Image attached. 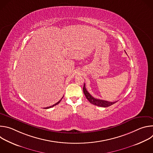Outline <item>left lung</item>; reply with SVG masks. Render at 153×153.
Instances as JSON below:
<instances>
[{"label":"left lung","mask_w":153,"mask_h":153,"mask_svg":"<svg viewBox=\"0 0 153 153\" xmlns=\"http://www.w3.org/2000/svg\"><path fill=\"white\" fill-rule=\"evenodd\" d=\"M83 93L86 97V98L88 100V101L93 104L95 105L96 106H101V107H108L112 105H113L114 103H116L117 101L116 102H108L106 100H100V99H96L94 97H93L88 92V91L86 90V87H85V84L84 83L83 85Z\"/></svg>","instance_id":"8db88e82"}]
</instances>
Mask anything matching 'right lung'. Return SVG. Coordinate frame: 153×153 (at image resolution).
<instances>
[{"instance_id": "obj_1", "label": "right lung", "mask_w": 153, "mask_h": 153, "mask_svg": "<svg viewBox=\"0 0 153 153\" xmlns=\"http://www.w3.org/2000/svg\"><path fill=\"white\" fill-rule=\"evenodd\" d=\"M62 98H63V97H62ZM62 99H60V100H59V102H57V103H55V104H54V105H52V106H48V107H46V108H45V109H48V108H51V107H53V106H56V105H57V104H58V103H59V102H60V101H61V100H62Z\"/></svg>"}]
</instances>
